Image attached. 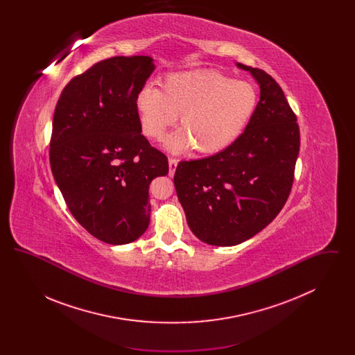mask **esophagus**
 Instances as JSON below:
<instances>
[{
	"mask_svg": "<svg viewBox=\"0 0 355 355\" xmlns=\"http://www.w3.org/2000/svg\"><path fill=\"white\" fill-rule=\"evenodd\" d=\"M177 165H178V161L175 158H169V175L173 177L175 169H177Z\"/></svg>",
	"mask_w": 355,
	"mask_h": 355,
	"instance_id": "obj_1",
	"label": "esophagus"
}]
</instances>
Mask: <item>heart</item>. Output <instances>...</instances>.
I'll use <instances>...</instances> for the list:
<instances>
[{"label": "heart", "instance_id": "heart-1", "mask_svg": "<svg viewBox=\"0 0 355 355\" xmlns=\"http://www.w3.org/2000/svg\"><path fill=\"white\" fill-rule=\"evenodd\" d=\"M142 135L161 141L180 116L181 129L166 141L173 153L211 155L245 133L258 106L255 86L218 71H189L161 80L159 90L142 87L135 100Z\"/></svg>", "mask_w": 355, "mask_h": 355}]
</instances>
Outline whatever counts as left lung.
<instances>
[{
  "label": "left lung",
  "mask_w": 355,
  "mask_h": 355,
  "mask_svg": "<svg viewBox=\"0 0 355 355\" xmlns=\"http://www.w3.org/2000/svg\"><path fill=\"white\" fill-rule=\"evenodd\" d=\"M261 87L255 114L233 145L182 161L174 174L194 236L214 246L238 245L265 229L285 206L300 153V126L284 90L262 69L238 64Z\"/></svg>",
  "instance_id": "obj_1"
}]
</instances>
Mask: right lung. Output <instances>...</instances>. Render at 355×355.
<instances>
[{
	"label": "right lung",
	"mask_w": 355,
	"mask_h": 355,
	"mask_svg": "<svg viewBox=\"0 0 355 355\" xmlns=\"http://www.w3.org/2000/svg\"><path fill=\"white\" fill-rule=\"evenodd\" d=\"M153 70L148 55L106 58L71 78L54 110L51 173L71 216L105 243H129L146 232L149 185L169 171L135 112Z\"/></svg>",
	"instance_id": "1"
}]
</instances>
